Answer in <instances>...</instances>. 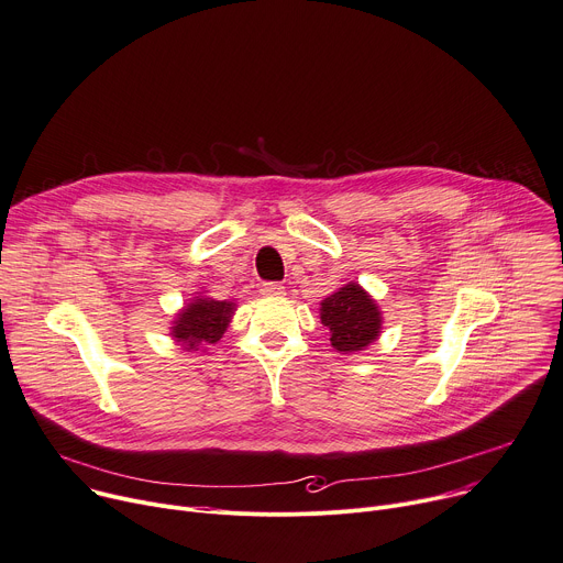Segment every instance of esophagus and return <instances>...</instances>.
Masks as SVG:
<instances>
[{"instance_id": "1", "label": "esophagus", "mask_w": 563, "mask_h": 563, "mask_svg": "<svg viewBox=\"0 0 563 563\" xmlns=\"http://www.w3.org/2000/svg\"><path fill=\"white\" fill-rule=\"evenodd\" d=\"M261 294L267 296V298H278V296L285 294V287L280 283H263Z\"/></svg>"}]
</instances>
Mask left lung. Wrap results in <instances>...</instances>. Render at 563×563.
Here are the masks:
<instances>
[{
    "label": "left lung",
    "instance_id": "obj_1",
    "mask_svg": "<svg viewBox=\"0 0 563 563\" xmlns=\"http://www.w3.org/2000/svg\"><path fill=\"white\" fill-rule=\"evenodd\" d=\"M321 323L330 330V343L339 352H356L379 336L382 317L377 302L360 285L350 283L321 302Z\"/></svg>",
    "mask_w": 563,
    "mask_h": 563
}]
</instances>
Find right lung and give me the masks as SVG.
Instances as JSON below:
<instances>
[{"label": "right lung", "mask_w": 563, "mask_h": 563, "mask_svg": "<svg viewBox=\"0 0 563 563\" xmlns=\"http://www.w3.org/2000/svg\"><path fill=\"white\" fill-rule=\"evenodd\" d=\"M233 302L199 296L190 300L188 308L175 321L173 336L186 343L188 350H192L199 343H216L224 334L233 317Z\"/></svg>", "instance_id": "add662e5"}]
</instances>
